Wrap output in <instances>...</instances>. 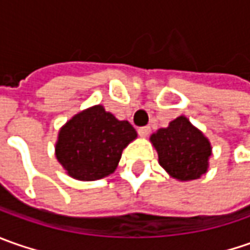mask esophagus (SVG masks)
Segmentation results:
<instances>
[{"label":"esophagus","mask_w":250,"mask_h":250,"mask_svg":"<svg viewBox=\"0 0 250 250\" xmlns=\"http://www.w3.org/2000/svg\"><path fill=\"white\" fill-rule=\"evenodd\" d=\"M138 133H139V136L142 138H146V136H149L150 133V126H142L138 129Z\"/></svg>","instance_id":"1"}]
</instances>
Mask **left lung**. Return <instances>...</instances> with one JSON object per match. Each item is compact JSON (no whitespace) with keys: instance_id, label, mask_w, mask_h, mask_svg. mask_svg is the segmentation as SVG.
<instances>
[{"instance_id":"obj_1","label":"left lung","mask_w":250,"mask_h":250,"mask_svg":"<svg viewBox=\"0 0 250 250\" xmlns=\"http://www.w3.org/2000/svg\"><path fill=\"white\" fill-rule=\"evenodd\" d=\"M157 150L159 163L179 181H192L206 174L211 146L206 136L181 115L150 136Z\"/></svg>"}]
</instances>
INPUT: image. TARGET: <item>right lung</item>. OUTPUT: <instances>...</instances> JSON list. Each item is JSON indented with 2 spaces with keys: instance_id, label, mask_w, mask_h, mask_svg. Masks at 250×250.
Returning <instances> with one entry per match:
<instances>
[{
  "instance_id": "obj_1",
  "label": "right lung",
  "mask_w": 250,
  "mask_h": 250,
  "mask_svg": "<svg viewBox=\"0 0 250 250\" xmlns=\"http://www.w3.org/2000/svg\"><path fill=\"white\" fill-rule=\"evenodd\" d=\"M136 136L128 121L117 120L103 105H94L76 114L61 128L55 156L68 175L96 181L115 171L122 150Z\"/></svg>"
}]
</instances>
